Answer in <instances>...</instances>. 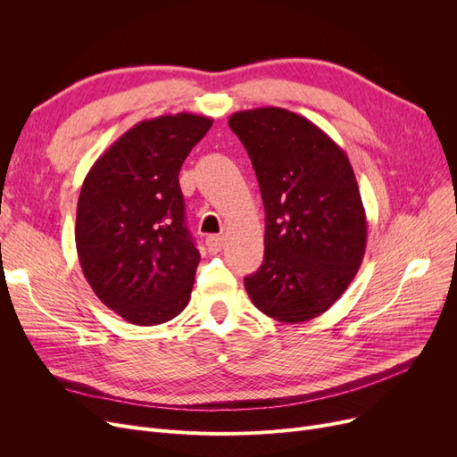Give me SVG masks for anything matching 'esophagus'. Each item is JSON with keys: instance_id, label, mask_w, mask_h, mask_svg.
Returning a JSON list of instances; mask_svg holds the SVG:
<instances>
[{"instance_id": "1", "label": "esophagus", "mask_w": 457, "mask_h": 457, "mask_svg": "<svg viewBox=\"0 0 457 457\" xmlns=\"http://www.w3.org/2000/svg\"><path fill=\"white\" fill-rule=\"evenodd\" d=\"M205 245H207L209 253H219L224 246V238L220 235H211L205 238Z\"/></svg>"}]
</instances>
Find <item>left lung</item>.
Returning a JSON list of instances; mask_svg holds the SVG:
<instances>
[{"label": "left lung", "mask_w": 457, "mask_h": 457, "mask_svg": "<svg viewBox=\"0 0 457 457\" xmlns=\"http://www.w3.org/2000/svg\"><path fill=\"white\" fill-rule=\"evenodd\" d=\"M265 205V257L245 287L279 322L322 315L355 278L367 248V216L353 168L307 118L281 107L229 116Z\"/></svg>", "instance_id": "obj_1"}]
</instances>
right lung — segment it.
Instances as JSON below:
<instances>
[{
	"label": "right lung",
	"instance_id": "1",
	"mask_svg": "<svg viewBox=\"0 0 457 457\" xmlns=\"http://www.w3.org/2000/svg\"><path fill=\"white\" fill-rule=\"evenodd\" d=\"M212 120H142L88 170L78 202L83 274L109 309L137 326L172 320L190 300L200 252L185 224L179 170Z\"/></svg>",
	"mask_w": 457,
	"mask_h": 457
}]
</instances>
